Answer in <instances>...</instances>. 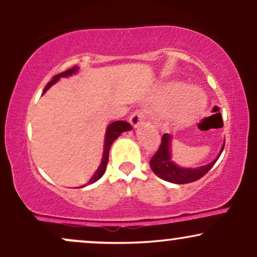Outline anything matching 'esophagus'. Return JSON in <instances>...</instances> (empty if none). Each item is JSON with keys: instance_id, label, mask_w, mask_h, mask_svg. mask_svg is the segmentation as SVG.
Returning a JSON list of instances; mask_svg holds the SVG:
<instances>
[{"instance_id": "esophagus-1", "label": "esophagus", "mask_w": 257, "mask_h": 257, "mask_svg": "<svg viewBox=\"0 0 257 257\" xmlns=\"http://www.w3.org/2000/svg\"><path fill=\"white\" fill-rule=\"evenodd\" d=\"M144 118H145V112H144L143 108H138L132 113L131 116V123L134 128H137L144 122Z\"/></svg>"}]
</instances>
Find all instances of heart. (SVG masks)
<instances>
[{
    "mask_svg": "<svg viewBox=\"0 0 257 257\" xmlns=\"http://www.w3.org/2000/svg\"><path fill=\"white\" fill-rule=\"evenodd\" d=\"M169 99H176L174 102L173 113L178 118H186L193 114L194 110L204 106V96L196 88H185L182 84H170L168 88Z\"/></svg>",
    "mask_w": 257,
    "mask_h": 257,
    "instance_id": "heart-1",
    "label": "heart"
}]
</instances>
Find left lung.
Returning <instances> with one entry per match:
<instances>
[{
    "label": "left lung",
    "mask_w": 257,
    "mask_h": 257,
    "mask_svg": "<svg viewBox=\"0 0 257 257\" xmlns=\"http://www.w3.org/2000/svg\"><path fill=\"white\" fill-rule=\"evenodd\" d=\"M170 143H172V137L169 134H164L162 137V143L159 145V149L150 161V167H151L156 175L166 180V181L173 182V184H190V182L197 181V180L203 178L213 168L215 162L219 159L221 152L223 151V147H225V143H223L222 149H221V152L217 156V158L211 163L206 164V166L198 168H181L176 166L172 161V157H170Z\"/></svg>",
    "instance_id": "1"
}]
</instances>
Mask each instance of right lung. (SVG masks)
Returning a JSON list of instances; mask_svg holds the SVG:
<instances>
[{
    "instance_id": "add662e5",
    "label": "right lung",
    "mask_w": 257,
    "mask_h": 257,
    "mask_svg": "<svg viewBox=\"0 0 257 257\" xmlns=\"http://www.w3.org/2000/svg\"><path fill=\"white\" fill-rule=\"evenodd\" d=\"M77 70H78L77 66H73L70 70H66V71H64V72L59 73V75H57V76H54L52 81L46 85L43 93H46V91L48 90L49 88H51L52 85L55 83V82L60 79V77H67V76H71L72 73H75ZM128 131H132V125L129 124L128 122H124V120H116V122L111 123V124L107 126V129H106V134H105L104 153H102L101 163H100L99 168L96 169V172L94 173V175L91 176V179L89 180V182H88V184H93V182L98 181V180L101 178L102 175H104V173L106 170V166H107V162H108V152H110V147L112 145V143H113V141L116 140V139L118 138L123 132H128Z\"/></svg>"
}]
</instances>
